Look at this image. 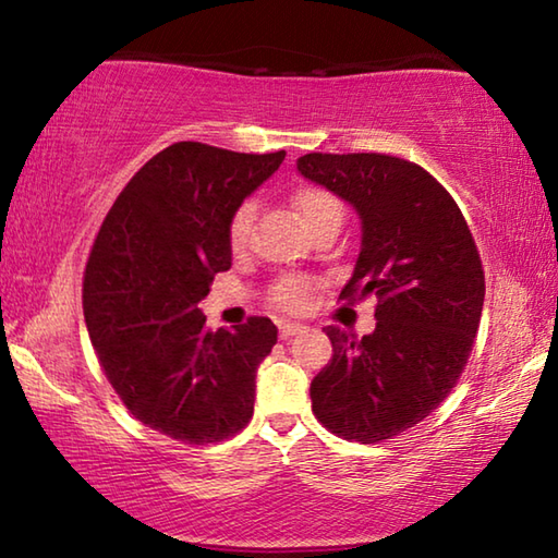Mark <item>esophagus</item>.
<instances>
[{
	"label": "esophagus",
	"mask_w": 558,
	"mask_h": 558,
	"mask_svg": "<svg viewBox=\"0 0 558 558\" xmlns=\"http://www.w3.org/2000/svg\"><path fill=\"white\" fill-rule=\"evenodd\" d=\"M278 332H280V337H282V339H288V337H292V335L302 332V325L286 323V319H280V323H278Z\"/></svg>",
	"instance_id": "1"
}]
</instances>
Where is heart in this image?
<instances>
[{
	"label": "heart",
	"instance_id": "heart-1",
	"mask_svg": "<svg viewBox=\"0 0 558 558\" xmlns=\"http://www.w3.org/2000/svg\"><path fill=\"white\" fill-rule=\"evenodd\" d=\"M290 204L292 209H295L298 219L310 233L329 229V226H337L339 229V223H342V216H344L342 202H339L329 189L319 184L295 186L290 194ZM253 216H256V206H253V202H243L239 209L231 214L226 235H229V245L233 253H241L245 245H248ZM313 290H315L313 278L286 276L270 288V302L276 307L286 310V313H302V310H307L310 305V295H313Z\"/></svg>",
	"mask_w": 558,
	"mask_h": 558
}]
</instances>
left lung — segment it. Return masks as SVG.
Segmentation results:
<instances>
[{"instance_id": "obj_1", "label": "left lung", "mask_w": 558, "mask_h": 558, "mask_svg": "<svg viewBox=\"0 0 558 558\" xmlns=\"http://www.w3.org/2000/svg\"><path fill=\"white\" fill-rule=\"evenodd\" d=\"M298 169L362 216V251L339 300H376L372 335L325 329L332 359L310 384L313 413L344 440H389L436 411L465 372L485 302L483 260L456 199L421 165L310 153Z\"/></svg>"}]
</instances>
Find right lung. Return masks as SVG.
I'll return each mask as SVG.
<instances>
[{"label":"right lung","instance_id":"1","mask_svg":"<svg viewBox=\"0 0 558 558\" xmlns=\"http://www.w3.org/2000/svg\"><path fill=\"white\" fill-rule=\"evenodd\" d=\"M286 153L174 143L137 169L102 219L83 272V315L118 399L186 446L248 426L256 369L278 342L268 317L209 332L196 307L231 268L226 229Z\"/></svg>","mask_w":558,"mask_h":558}]
</instances>
